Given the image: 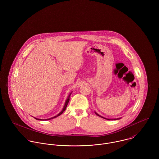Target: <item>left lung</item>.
Masks as SVG:
<instances>
[{"instance_id":"8db88e82","label":"left lung","mask_w":159,"mask_h":159,"mask_svg":"<svg viewBox=\"0 0 159 159\" xmlns=\"http://www.w3.org/2000/svg\"><path fill=\"white\" fill-rule=\"evenodd\" d=\"M95 114L97 115V116H100V117H102V118H103V119H107V120H117V119H120V118L119 117V118H117V119H108V118H105V117H103V116H100V115H99L96 112H95Z\"/></svg>"}]
</instances>
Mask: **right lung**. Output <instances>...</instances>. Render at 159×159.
Returning a JSON list of instances; mask_svg holds the SVG:
<instances>
[{
  "label": "right lung",
  "mask_w": 159,
  "mask_h": 159,
  "mask_svg": "<svg viewBox=\"0 0 159 159\" xmlns=\"http://www.w3.org/2000/svg\"><path fill=\"white\" fill-rule=\"evenodd\" d=\"M71 92H70V93L68 95V97H67V100H66V102H65V105H64V108H62V111L59 113L58 114H57L56 116H54V117H51V118H49V119H38V118H36V117H34L35 119H37V120H50V119H54V118H55V117H58L59 116H60L61 114H62L63 113V112L66 110V108H67V105H68V102H69V100H70V95H71Z\"/></svg>",
  "instance_id": "1"
}]
</instances>
